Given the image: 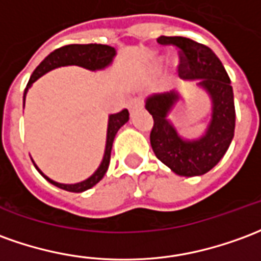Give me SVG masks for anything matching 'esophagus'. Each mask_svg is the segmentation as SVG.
I'll return each instance as SVG.
<instances>
[{
  "label": "esophagus",
  "instance_id": "1",
  "mask_svg": "<svg viewBox=\"0 0 261 261\" xmlns=\"http://www.w3.org/2000/svg\"><path fill=\"white\" fill-rule=\"evenodd\" d=\"M141 109H143V100L141 99H133L128 101V110H130L131 116H134Z\"/></svg>",
  "mask_w": 261,
  "mask_h": 261
}]
</instances>
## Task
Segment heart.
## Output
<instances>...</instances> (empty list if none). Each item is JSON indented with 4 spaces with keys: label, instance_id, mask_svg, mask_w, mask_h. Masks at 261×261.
<instances>
[{
    "label": "heart",
    "instance_id": "obj_1",
    "mask_svg": "<svg viewBox=\"0 0 261 261\" xmlns=\"http://www.w3.org/2000/svg\"><path fill=\"white\" fill-rule=\"evenodd\" d=\"M164 63H165V58H160V59H156V62H155L156 66H162Z\"/></svg>",
    "mask_w": 261,
    "mask_h": 261
}]
</instances>
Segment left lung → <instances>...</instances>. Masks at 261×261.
Wrapping results in <instances>:
<instances>
[{
	"instance_id": "left-lung-1",
	"label": "left lung",
	"mask_w": 261,
	"mask_h": 261,
	"mask_svg": "<svg viewBox=\"0 0 261 261\" xmlns=\"http://www.w3.org/2000/svg\"><path fill=\"white\" fill-rule=\"evenodd\" d=\"M156 42L181 49L179 73L206 93L211 100V118L199 137L187 138L169 118L184 105V93L172 90L151 94L145 99V109L154 118L151 147L156 158L174 174L199 176L223 158L234 136L236 112L230 79L219 58L205 45L182 36H160Z\"/></svg>"
}]
</instances>
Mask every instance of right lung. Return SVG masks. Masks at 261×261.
Here are the masks:
<instances>
[{
  "mask_svg": "<svg viewBox=\"0 0 261 261\" xmlns=\"http://www.w3.org/2000/svg\"><path fill=\"white\" fill-rule=\"evenodd\" d=\"M116 49L109 45H100V43H89V45H67V46H62V48L56 49L43 59V61L38 65L34 73L29 79L27 89L23 92V106H25V97H27V93L31 89V86L35 83L36 80L42 77L43 74H46L54 69L62 66H80L83 69H87L90 72H99V70H105L107 67L110 66L116 58ZM128 121V110L124 109L120 113L116 114H110L109 116V121H107V134H106V147H105V154L101 158V162L97 167V169L93 172L89 178L83 179V181L76 182V184H61V182H56L54 179H50L48 175H45L42 172L39 167L36 165L35 161L31 160L34 162L35 168L38 169V172L49 181L55 187L69 191V192H83L87 191L92 187H94L97 182L105 176L109 168V164H110V154H112V147L113 141H114V137L117 134V131L123 127Z\"/></svg>",
  "mask_w": 261,
  "mask_h": 261,
  "instance_id": "right-lung-1",
  "label": "right lung"
}]
</instances>
